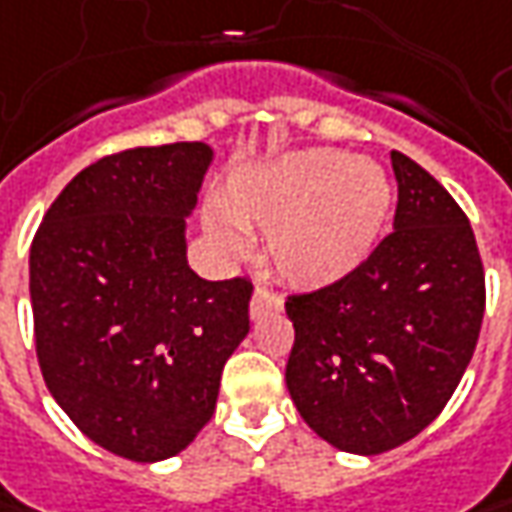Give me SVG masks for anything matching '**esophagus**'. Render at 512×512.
<instances>
[{
	"label": "esophagus",
	"instance_id": "34e87169",
	"mask_svg": "<svg viewBox=\"0 0 512 512\" xmlns=\"http://www.w3.org/2000/svg\"><path fill=\"white\" fill-rule=\"evenodd\" d=\"M274 311H283V300L269 289H255L252 303H249V317L260 320L263 314H274Z\"/></svg>",
	"mask_w": 512,
	"mask_h": 512
}]
</instances>
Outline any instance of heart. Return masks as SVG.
<instances>
[{"label": "heart", "mask_w": 512, "mask_h": 512, "mask_svg": "<svg viewBox=\"0 0 512 512\" xmlns=\"http://www.w3.org/2000/svg\"><path fill=\"white\" fill-rule=\"evenodd\" d=\"M385 169L334 150H303L238 172L221 195L223 215L203 229L223 255L246 249L243 229H269L266 257L297 289H328L377 249L391 212Z\"/></svg>", "instance_id": "b5f03b06"}]
</instances>
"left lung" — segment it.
Listing matches in <instances>:
<instances>
[{
  "label": "left lung",
  "mask_w": 512,
  "mask_h": 512,
  "mask_svg": "<svg viewBox=\"0 0 512 512\" xmlns=\"http://www.w3.org/2000/svg\"><path fill=\"white\" fill-rule=\"evenodd\" d=\"M394 232L351 277L294 294L286 388L311 431L357 456L425 431L453 397L485 317V269L465 212L402 152Z\"/></svg>",
  "instance_id": "left-lung-1"
}]
</instances>
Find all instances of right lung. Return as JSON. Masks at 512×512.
<instances>
[{
    "mask_svg": "<svg viewBox=\"0 0 512 512\" xmlns=\"http://www.w3.org/2000/svg\"><path fill=\"white\" fill-rule=\"evenodd\" d=\"M215 150L201 141L107 155L64 186L30 246V303L47 391L98 448L169 459L215 414L249 334L252 283L186 260Z\"/></svg>",
    "mask_w": 512,
    "mask_h": 512,
    "instance_id": "add662e5",
    "label": "right lung"
}]
</instances>
